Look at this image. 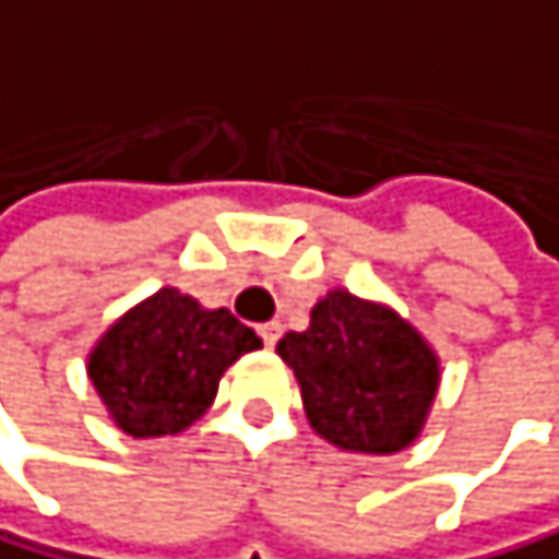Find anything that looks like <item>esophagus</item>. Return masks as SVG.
Masks as SVG:
<instances>
[{
  "mask_svg": "<svg viewBox=\"0 0 559 559\" xmlns=\"http://www.w3.org/2000/svg\"><path fill=\"white\" fill-rule=\"evenodd\" d=\"M257 333H261V340H264V347H274V343H277V340H282V322H264V326H261V330H257Z\"/></svg>",
  "mask_w": 559,
  "mask_h": 559,
  "instance_id": "obj_1",
  "label": "esophagus"
}]
</instances>
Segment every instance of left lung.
<instances>
[{"label": "left lung", "instance_id": "obj_1", "mask_svg": "<svg viewBox=\"0 0 559 559\" xmlns=\"http://www.w3.org/2000/svg\"><path fill=\"white\" fill-rule=\"evenodd\" d=\"M277 354L302 388L309 426L347 453H399L419 440L440 392V357L392 306L347 288L319 298L309 330Z\"/></svg>", "mask_w": 559, "mask_h": 559}]
</instances>
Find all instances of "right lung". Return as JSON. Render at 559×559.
I'll return each instance as SVG.
<instances>
[{
  "mask_svg": "<svg viewBox=\"0 0 559 559\" xmlns=\"http://www.w3.org/2000/svg\"><path fill=\"white\" fill-rule=\"evenodd\" d=\"M257 347L261 336L229 309L160 288L98 336L88 378L127 437H175L205 416L226 367Z\"/></svg>",
  "mask_w": 559,
  "mask_h": 559,
  "instance_id": "add662e5",
  "label": "right lung"
}]
</instances>
